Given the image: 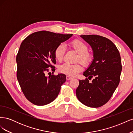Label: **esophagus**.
<instances>
[{
    "instance_id": "34e87169",
    "label": "esophagus",
    "mask_w": 133,
    "mask_h": 133,
    "mask_svg": "<svg viewBox=\"0 0 133 133\" xmlns=\"http://www.w3.org/2000/svg\"><path fill=\"white\" fill-rule=\"evenodd\" d=\"M66 80H70V79H73V78H72V77H70V76H68V75H67V76H66Z\"/></svg>"
}]
</instances>
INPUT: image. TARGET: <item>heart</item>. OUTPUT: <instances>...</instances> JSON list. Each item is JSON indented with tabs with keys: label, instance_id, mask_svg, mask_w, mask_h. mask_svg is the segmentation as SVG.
<instances>
[{
	"label": "heart",
	"instance_id": "1",
	"mask_svg": "<svg viewBox=\"0 0 133 133\" xmlns=\"http://www.w3.org/2000/svg\"><path fill=\"white\" fill-rule=\"evenodd\" d=\"M71 48L78 54L76 62H80L84 65H89L92 60V55L88 52V46L87 44L79 39H75L70 43ZM65 46L63 44H60L54 50V57L58 61H62L65 54ZM82 70L80 63L70 64L64 63L59 67V71L61 73L69 76H74Z\"/></svg>",
	"mask_w": 133,
	"mask_h": 133
}]
</instances>
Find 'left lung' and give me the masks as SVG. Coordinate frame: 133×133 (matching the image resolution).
Returning a JSON list of instances; mask_svg holds the SVG:
<instances>
[{
	"label": "left lung",
	"instance_id": "8db88e82",
	"mask_svg": "<svg viewBox=\"0 0 133 133\" xmlns=\"http://www.w3.org/2000/svg\"><path fill=\"white\" fill-rule=\"evenodd\" d=\"M80 37L91 46L94 59L83 73L87 78L79 80L76 95L85 105L99 108L110 100L119 85L122 70L121 58L117 48L109 39L98 35Z\"/></svg>",
	"mask_w": 133,
	"mask_h": 133
}]
</instances>
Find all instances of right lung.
I'll return each mask as SVG.
<instances>
[{"label": "right lung", "instance_id": "1", "mask_svg": "<svg viewBox=\"0 0 133 133\" xmlns=\"http://www.w3.org/2000/svg\"><path fill=\"white\" fill-rule=\"evenodd\" d=\"M72 35L39 31L28 36L21 43L17 55V77L24 95L31 103L45 105L57 97L66 76H46L45 73L48 68L55 70V48Z\"/></svg>", "mask_w": 133, "mask_h": 133}]
</instances>
